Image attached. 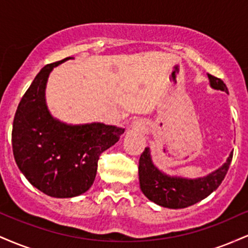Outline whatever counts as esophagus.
Listing matches in <instances>:
<instances>
[{
	"label": "esophagus",
	"mask_w": 248,
	"mask_h": 248,
	"mask_svg": "<svg viewBox=\"0 0 248 248\" xmlns=\"http://www.w3.org/2000/svg\"><path fill=\"white\" fill-rule=\"evenodd\" d=\"M133 127H134V128H136V129H139V128H141L140 124H135V122H134V124H133Z\"/></svg>",
	"instance_id": "34e87169"
}]
</instances>
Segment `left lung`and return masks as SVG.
<instances>
[{
  "instance_id": "left-lung-1",
  "label": "left lung",
  "mask_w": 248,
  "mask_h": 248,
  "mask_svg": "<svg viewBox=\"0 0 248 248\" xmlns=\"http://www.w3.org/2000/svg\"><path fill=\"white\" fill-rule=\"evenodd\" d=\"M207 77L212 88L229 93L226 85L221 79L211 75H207ZM232 156L233 152L230 154L223 166L204 177L183 178L167 175L158 170L153 163L149 148H146L139 161L141 191L149 201L168 209H184L191 206L217 190L226 176Z\"/></svg>"
}]
</instances>
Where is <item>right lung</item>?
<instances>
[{"label": "right lung", "mask_w": 248, "mask_h": 248, "mask_svg": "<svg viewBox=\"0 0 248 248\" xmlns=\"http://www.w3.org/2000/svg\"><path fill=\"white\" fill-rule=\"evenodd\" d=\"M67 59L71 57L39 71L19 101L11 133L18 169L39 191L55 198L86 192L94 182L100 154L124 132L100 122L67 124L50 114L45 102L47 78Z\"/></svg>", "instance_id": "obj_1"}]
</instances>
